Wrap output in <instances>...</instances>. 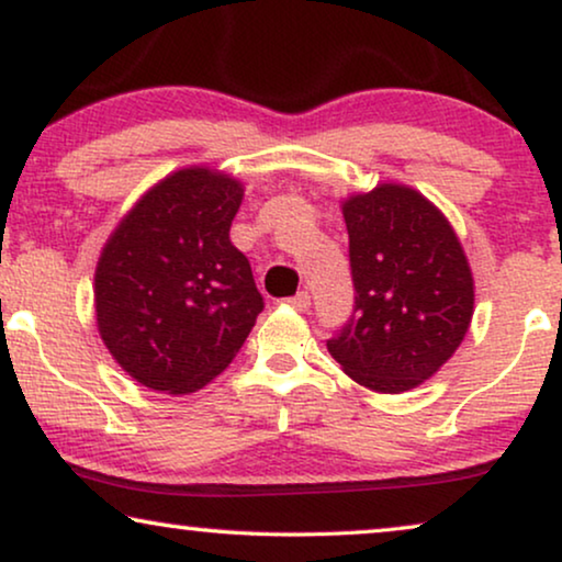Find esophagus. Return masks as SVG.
I'll use <instances>...</instances> for the list:
<instances>
[{
	"label": "esophagus",
	"mask_w": 562,
	"mask_h": 562,
	"mask_svg": "<svg viewBox=\"0 0 562 562\" xmlns=\"http://www.w3.org/2000/svg\"><path fill=\"white\" fill-rule=\"evenodd\" d=\"M286 304L291 306V310H296V312H306V310H310V304H312L310 291H299L296 296L286 299Z\"/></svg>",
	"instance_id": "34e87169"
}]
</instances>
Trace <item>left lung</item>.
<instances>
[{
	"label": "left lung",
	"instance_id": "8db88e82",
	"mask_svg": "<svg viewBox=\"0 0 562 562\" xmlns=\"http://www.w3.org/2000/svg\"><path fill=\"white\" fill-rule=\"evenodd\" d=\"M356 304L327 350L360 386L417 389L448 363L473 317V276L456 229L402 183L342 202Z\"/></svg>",
	"mask_w": 562,
	"mask_h": 562
}]
</instances>
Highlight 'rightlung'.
<instances>
[{
  "label": "right lung",
  "instance_id": "right-lung-1",
  "mask_svg": "<svg viewBox=\"0 0 562 562\" xmlns=\"http://www.w3.org/2000/svg\"><path fill=\"white\" fill-rule=\"evenodd\" d=\"M243 183L181 168L120 222L94 273L99 335L137 383L191 394L243 348L263 296L229 243Z\"/></svg>",
  "mask_w": 562,
  "mask_h": 562
}]
</instances>
